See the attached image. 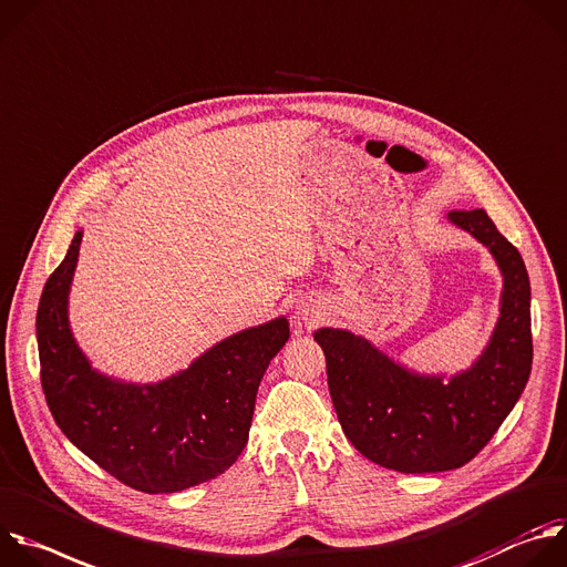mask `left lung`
<instances>
[{"label": "left lung", "mask_w": 567, "mask_h": 567, "mask_svg": "<svg viewBox=\"0 0 567 567\" xmlns=\"http://www.w3.org/2000/svg\"><path fill=\"white\" fill-rule=\"evenodd\" d=\"M494 257L498 319L487 347L458 373H417L347 328H317L328 389L347 437L369 461L402 474L467 465L518 402L532 371L529 277L485 209L449 212Z\"/></svg>", "instance_id": "8db88e82"}]
</instances>
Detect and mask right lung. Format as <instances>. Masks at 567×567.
Returning <instances> with one entry per match:
<instances>
[{"mask_svg": "<svg viewBox=\"0 0 567 567\" xmlns=\"http://www.w3.org/2000/svg\"><path fill=\"white\" fill-rule=\"evenodd\" d=\"M82 230L44 284L35 319L53 420L84 456L138 492L174 494L216 478L246 449L261 378L290 337L288 319L225 337L158 382L111 378L93 369L69 321Z\"/></svg>", "mask_w": 567, "mask_h": 567, "instance_id": "1", "label": "right lung"}]
</instances>
